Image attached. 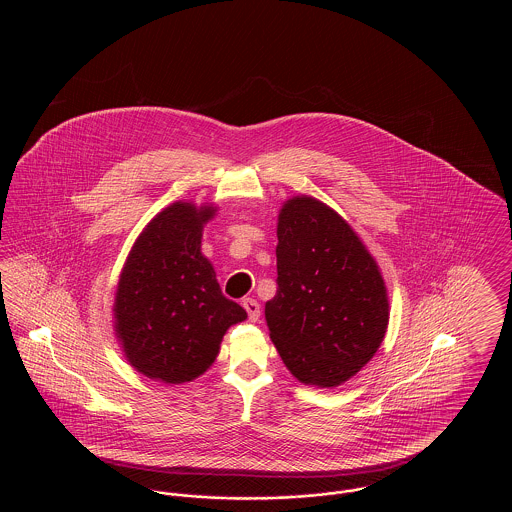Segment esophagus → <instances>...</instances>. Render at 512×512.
I'll return each instance as SVG.
<instances>
[{
	"instance_id": "1",
	"label": "esophagus",
	"mask_w": 512,
	"mask_h": 512,
	"mask_svg": "<svg viewBox=\"0 0 512 512\" xmlns=\"http://www.w3.org/2000/svg\"><path fill=\"white\" fill-rule=\"evenodd\" d=\"M244 305L245 313H247V318L251 320V322H257L259 320V317H261V307H259V303L255 301V299H251V297H247V299H244Z\"/></svg>"
}]
</instances>
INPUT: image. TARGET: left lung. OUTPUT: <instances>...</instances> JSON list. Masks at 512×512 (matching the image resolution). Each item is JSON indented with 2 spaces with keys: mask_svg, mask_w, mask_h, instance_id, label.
<instances>
[{
  "mask_svg": "<svg viewBox=\"0 0 512 512\" xmlns=\"http://www.w3.org/2000/svg\"><path fill=\"white\" fill-rule=\"evenodd\" d=\"M276 272L265 318L284 365L303 384L340 386L372 359L388 328L374 259L336 211L293 197L278 217Z\"/></svg>",
  "mask_w": 512,
  "mask_h": 512,
  "instance_id": "obj_1",
  "label": "left lung"
}]
</instances>
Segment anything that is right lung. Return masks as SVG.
<instances>
[{
	"label": "right lung",
	"mask_w": 512,
	"mask_h": 512,
	"mask_svg": "<svg viewBox=\"0 0 512 512\" xmlns=\"http://www.w3.org/2000/svg\"><path fill=\"white\" fill-rule=\"evenodd\" d=\"M213 207L174 203L140 234L122 268L115 328L126 359L147 378L190 382L219 355L224 332L247 317L222 295L201 255L203 224Z\"/></svg>",
	"instance_id": "right-lung-1"
}]
</instances>
